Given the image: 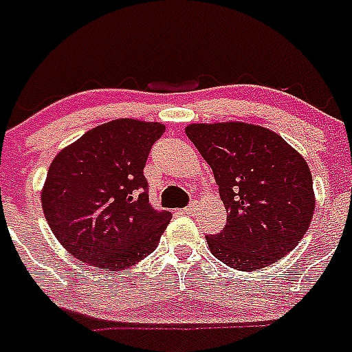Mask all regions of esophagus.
<instances>
[{"label": "esophagus", "mask_w": 352, "mask_h": 352, "mask_svg": "<svg viewBox=\"0 0 352 352\" xmlns=\"http://www.w3.org/2000/svg\"><path fill=\"white\" fill-rule=\"evenodd\" d=\"M193 211H195V204H190V206H186V208L182 209V212H184V214H191Z\"/></svg>", "instance_id": "obj_1"}]
</instances>
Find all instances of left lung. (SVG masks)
<instances>
[{"mask_svg": "<svg viewBox=\"0 0 352 352\" xmlns=\"http://www.w3.org/2000/svg\"><path fill=\"white\" fill-rule=\"evenodd\" d=\"M186 134L212 170L227 223L206 236L212 256L241 272L268 267L300 243L315 195L309 168L276 132L250 123H191Z\"/></svg>", "mask_w": 352, "mask_h": 352, "instance_id": "1", "label": "left lung"}]
</instances>
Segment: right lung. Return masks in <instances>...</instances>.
<instances>
[{
  "mask_svg": "<svg viewBox=\"0 0 352 352\" xmlns=\"http://www.w3.org/2000/svg\"><path fill=\"white\" fill-rule=\"evenodd\" d=\"M161 123L114 120L57 153L44 182L43 211L76 259L120 272L152 254L171 220L148 200L144 164Z\"/></svg>",
  "mask_w": 352,
  "mask_h": 352,
  "instance_id": "obj_1",
  "label": "right lung"
}]
</instances>
